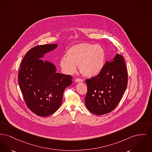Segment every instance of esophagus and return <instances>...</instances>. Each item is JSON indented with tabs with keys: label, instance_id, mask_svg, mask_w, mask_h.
I'll list each match as a JSON object with an SVG mask.
<instances>
[{
	"label": "esophagus",
	"instance_id": "34e87169",
	"mask_svg": "<svg viewBox=\"0 0 152 152\" xmlns=\"http://www.w3.org/2000/svg\"><path fill=\"white\" fill-rule=\"evenodd\" d=\"M83 79H79V78H77V79H75V81L76 82V83H79V82H83Z\"/></svg>",
	"mask_w": 152,
	"mask_h": 152
}]
</instances>
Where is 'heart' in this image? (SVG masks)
I'll use <instances>...</instances> for the list:
<instances>
[{"instance_id":"obj_1","label":"heart","mask_w":152,"mask_h":152,"mask_svg":"<svg viewBox=\"0 0 152 152\" xmlns=\"http://www.w3.org/2000/svg\"><path fill=\"white\" fill-rule=\"evenodd\" d=\"M106 60L104 49L99 45L90 43H81L69 48L66 52V58L63 57L60 65L63 71L71 74L79 65L81 73L92 77L98 75L103 69Z\"/></svg>"}]
</instances>
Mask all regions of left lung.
I'll return each instance as SVG.
<instances>
[{"instance_id": "8db88e82", "label": "left lung", "mask_w": 152, "mask_h": 152, "mask_svg": "<svg viewBox=\"0 0 152 152\" xmlns=\"http://www.w3.org/2000/svg\"><path fill=\"white\" fill-rule=\"evenodd\" d=\"M127 70L124 57L116 54L107 61L98 75L86 79V106L92 113L101 115L112 111L119 104L127 86Z\"/></svg>"}]
</instances>
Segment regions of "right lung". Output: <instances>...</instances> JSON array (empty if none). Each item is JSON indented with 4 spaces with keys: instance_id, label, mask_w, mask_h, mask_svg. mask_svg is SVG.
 <instances>
[{
    "instance_id": "right-lung-1",
    "label": "right lung",
    "mask_w": 152,
    "mask_h": 152,
    "mask_svg": "<svg viewBox=\"0 0 152 152\" xmlns=\"http://www.w3.org/2000/svg\"><path fill=\"white\" fill-rule=\"evenodd\" d=\"M57 44L38 45L26 54L18 74L19 88L27 107L36 115L48 116L61 105L65 89L72 83L70 75L56 73L52 63L40 59Z\"/></svg>"
}]
</instances>
